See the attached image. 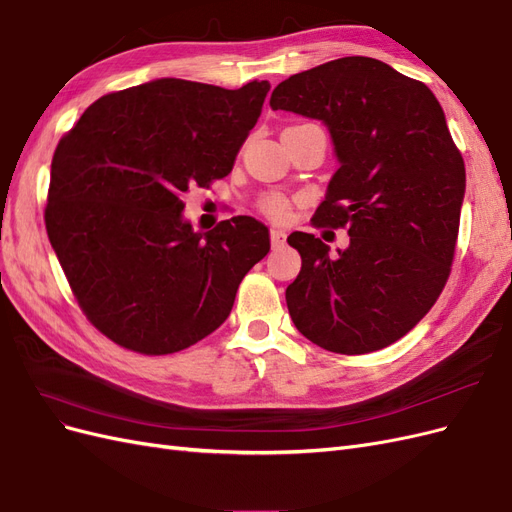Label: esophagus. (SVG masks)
<instances>
[{"label":"esophagus","mask_w":512,"mask_h":512,"mask_svg":"<svg viewBox=\"0 0 512 512\" xmlns=\"http://www.w3.org/2000/svg\"><path fill=\"white\" fill-rule=\"evenodd\" d=\"M286 243V232L282 228H271V245L282 247Z\"/></svg>","instance_id":"esophagus-1"}]
</instances>
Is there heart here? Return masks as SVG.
<instances>
[{"label":"heart","instance_id":"b5f03b06","mask_svg":"<svg viewBox=\"0 0 512 512\" xmlns=\"http://www.w3.org/2000/svg\"><path fill=\"white\" fill-rule=\"evenodd\" d=\"M262 209H265V213L273 220H284L288 215V203L282 196L265 198V200H262Z\"/></svg>","mask_w":512,"mask_h":512}]
</instances>
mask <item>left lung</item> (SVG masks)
<instances>
[{"label":"left lung","mask_w":512,"mask_h":512,"mask_svg":"<svg viewBox=\"0 0 512 512\" xmlns=\"http://www.w3.org/2000/svg\"><path fill=\"white\" fill-rule=\"evenodd\" d=\"M273 111L318 119L339 168L314 224L346 226V250L309 232L288 243L301 271L286 303L309 342L339 354L391 346L446 284L466 194V166L429 87L371 57L327 61L282 81Z\"/></svg>","instance_id":"obj_1"}]
</instances>
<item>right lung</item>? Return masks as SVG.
Wrapping results in <instances>:
<instances>
[{"mask_svg":"<svg viewBox=\"0 0 512 512\" xmlns=\"http://www.w3.org/2000/svg\"><path fill=\"white\" fill-rule=\"evenodd\" d=\"M269 89L156 79L96 100L59 141L46 232L83 312L115 344L170 354L200 342L269 254L256 218L196 232L181 200L230 173Z\"/></svg>","mask_w":512,"mask_h":512,"instance_id":"obj_1","label":"right lung"}]
</instances>
